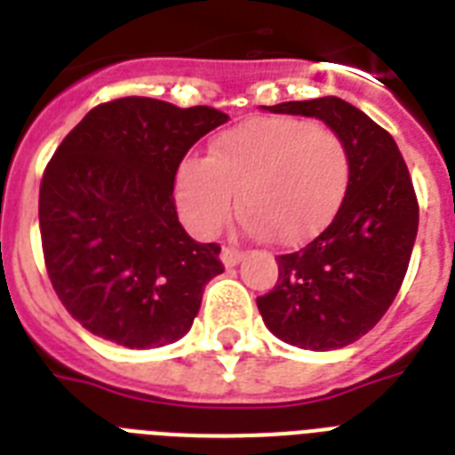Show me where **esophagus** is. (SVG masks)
I'll list each match as a JSON object with an SVG mask.
<instances>
[{
  "mask_svg": "<svg viewBox=\"0 0 455 455\" xmlns=\"http://www.w3.org/2000/svg\"><path fill=\"white\" fill-rule=\"evenodd\" d=\"M241 259H243V252L238 248H231V245H224V248H221V262H224L227 269L235 267Z\"/></svg>",
  "mask_w": 455,
  "mask_h": 455,
  "instance_id": "34e87169",
  "label": "esophagus"
}]
</instances>
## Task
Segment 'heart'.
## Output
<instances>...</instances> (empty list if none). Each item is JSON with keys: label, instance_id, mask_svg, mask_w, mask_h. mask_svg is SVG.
<instances>
[{"label": "heart", "instance_id": "1", "mask_svg": "<svg viewBox=\"0 0 455 455\" xmlns=\"http://www.w3.org/2000/svg\"><path fill=\"white\" fill-rule=\"evenodd\" d=\"M352 177L335 130L302 117H252L221 132L207 157L177 172V205L198 235H214L238 207L250 234L302 245L332 221Z\"/></svg>", "mask_w": 455, "mask_h": 455}]
</instances>
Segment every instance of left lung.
<instances>
[{"mask_svg":"<svg viewBox=\"0 0 455 455\" xmlns=\"http://www.w3.org/2000/svg\"><path fill=\"white\" fill-rule=\"evenodd\" d=\"M267 110L323 120L352 156L349 186L331 224L302 250L278 255L276 285L257 298L264 323L283 342L339 349L366 335L402 288L418 234L413 181L389 132L338 96Z\"/></svg>","mask_w":455,"mask_h":455,"instance_id":"left-lung-1","label":"left lung"}]
</instances>
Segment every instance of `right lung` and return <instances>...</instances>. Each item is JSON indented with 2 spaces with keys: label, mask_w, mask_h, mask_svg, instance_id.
Instances as JSON below:
<instances>
[{
  "label": "right lung",
  "mask_w": 455,
  "mask_h": 455,
  "mask_svg": "<svg viewBox=\"0 0 455 455\" xmlns=\"http://www.w3.org/2000/svg\"><path fill=\"white\" fill-rule=\"evenodd\" d=\"M227 120L210 106L124 96L60 141L39 186V234L49 281L82 328L130 349L188 332L224 264L217 243H196L179 224L174 177Z\"/></svg>",
  "instance_id": "right-lung-1"
}]
</instances>
